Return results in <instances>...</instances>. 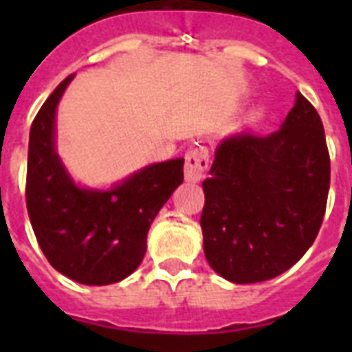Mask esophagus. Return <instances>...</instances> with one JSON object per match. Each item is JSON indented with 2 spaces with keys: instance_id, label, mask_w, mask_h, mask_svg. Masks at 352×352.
Wrapping results in <instances>:
<instances>
[{
  "instance_id": "34e87169",
  "label": "esophagus",
  "mask_w": 352,
  "mask_h": 352,
  "mask_svg": "<svg viewBox=\"0 0 352 352\" xmlns=\"http://www.w3.org/2000/svg\"><path fill=\"white\" fill-rule=\"evenodd\" d=\"M208 149L193 148L186 153V164H184V177L188 182H199L204 177V171L208 168Z\"/></svg>"
}]
</instances>
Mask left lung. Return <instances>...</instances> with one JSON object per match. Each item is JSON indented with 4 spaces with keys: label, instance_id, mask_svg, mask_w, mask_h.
<instances>
[{
    "label": "left lung",
    "instance_id": "1",
    "mask_svg": "<svg viewBox=\"0 0 352 352\" xmlns=\"http://www.w3.org/2000/svg\"><path fill=\"white\" fill-rule=\"evenodd\" d=\"M329 182L322 118L298 91L278 131L237 133L215 149L201 215L210 267L239 285L289 270L320 232Z\"/></svg>",
    "mask_w": 352,
    "mask_h": 352
}]
</instances>
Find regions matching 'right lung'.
Returning <instances> with one entry per match:
<instances>
[{
  "mask_svg": "<svg viewBox=\"0 0 352 352\" xmlns=\"http://www.w3.org/2000/svg\"><path fill=\"white\" fill-rule=\"evenodd\" d=\"M73 78L52 91L30 126L27 212L58 272L82 285H111L142 261L155 215L184 179V159L146 166L109 190L78 186L56 153V107Z\"/></svg>",
  "mask_w": 352,
  "mask_h": 352,
  "instance_id": "obj_1",
  "label": "right lung"
}]
</instances>
